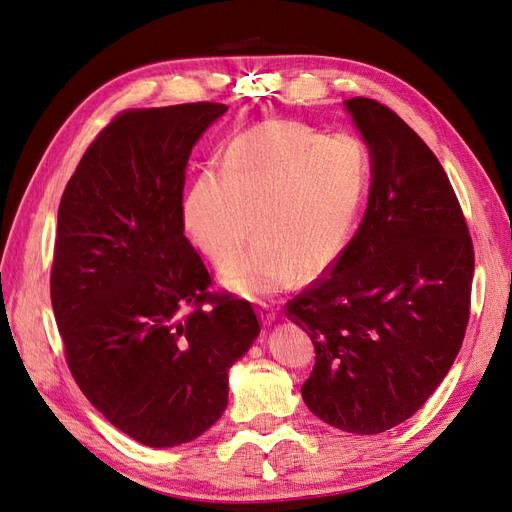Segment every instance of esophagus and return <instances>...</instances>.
Returning a JSON list of instances; mask_svg holds the SVG:
<instances>
[{
  "label": "esophagus",
  "instance_id": "esophagus-1",
  "mask_svg": "<svg viewBox=\"0 0 512 512\" xmlns=\"http://www.w3.org/2000/svg\"><path fill=\"white\" fill-rule=\"evenodd\" d=\"M258 314H260V320L265 322V324H271V322L277 318V312H275V309H273L271 305H267V303H260Z\"/></svg>",
  "mask_w": 512,
  "mask_h": 512
}]
</instances>
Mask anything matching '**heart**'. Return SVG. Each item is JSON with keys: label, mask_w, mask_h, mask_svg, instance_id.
<instances>
[{"label": "heart", "mask_w": 512, "mask_h": 512, "mask_svg": "<svg viewBox=\"0 0 512 512\" xmlns=\"http://www.w3.org/2000/svg\"><path fill=\"white\" fill-rule=\"evenodd\" d=\"M369 177V156L356 136L324 138L299 121H260L226 147L220 168L205 166L183 198L185 235L224 265L250 237L256 241L222 271L230 288L265 299L297 273L312 280L346 250Z\"/></svg>", "instance_id": "heart-1"}]
</instances>
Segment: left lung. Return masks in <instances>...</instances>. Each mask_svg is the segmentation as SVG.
I'll return each mask as SVG.
<instances>
[{
	"instance_id": "1",
	"label": "left lung",
	"mask_w": 512,
	"mask_h": 512,
	"mask_svg": "<svg viewBox=\"0 0 512 512\" xmlns=\"http://www.w3.org/2000/svg\"><path fill=\"white\" fill-rule=\"evenodd\" d=\"M371 153L359 230L331 271L286 303L312 337L307 408L348 433L404 423L451 369L470 320L474 247L442 164L371 98L346 100Z\"/></svg>"
}]
</instances>
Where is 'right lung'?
<instances>
[{"instance_id":"obj_1","label":"right lung","mask_w":512,"mask_h":512,"mask_svg":"<svg viewBox=\"0 0 512 512\" xmlns=\"http://www.w3.org/2000/svg\"><path fill=\"white\" fill-rule=\"evenodd\" d=\"M226 111L192 102L119 113L57 211L51 301L66 363L106 421L153 448L218 421L228 369L260 333L250 301L209 290L183 235L185 166Z\"/></svg>"}]
</instances>
